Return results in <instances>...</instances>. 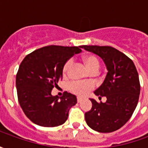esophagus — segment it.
Wrapping results in <instances>:
<instances>
[{
	"label": "esophagus",
	"mask_w": 148,
	"mask_h": 148,
	"mask_svg": "<svg viewBox=\"0 0 148 148\" xmlns=\"http://www.w3.org/2000/svg\"><path fill=\"white\" fill-rule=\"evenodd\" d=\"M77 102L80 103L81 101H82V97H77Z\"/></svg>",
	"instance_id": "1"
}]
</instances>
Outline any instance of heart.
Here are the masks:
<instances>
[{"instance_id":"heart-1","label":"heart","mask_w":148,"mask_h":148,"mask_svg":"<svg viewBox=\"0 0 148 148\" xmlns=\"http://www.w3.org/2000/svg\"><path fill=\"white\" fill-rule=\"evenodd\" d=\"M84 64L86 65L87 69L91 73H97L99 71L101 63L99 59L93 55H86L82 58ZM73 64V62L71 59H69L65 62L64 66L62 67V75L66 77L67 76L69 71L71 70ZM93 88V84L91 82H71L68 84V89L71 93L77 94L79 96L86 95L90 90Z\"/></svg>"}]
</instances>
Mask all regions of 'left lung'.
<instances>
[{"instance_id": "8db88e82", "label": "left lung", "mask_w": 148, "mask_h": 148, "mask_svg": "<svg viewBox=\"0 0 148 148\" xmlns=\"http://www.w3.org/2000/svg\"><path fill=\"white\" fill-rule=\"evenodd\" d=\"M102 58L108 73L101 86L94 91L97 96L106 97V102L91 99L92 108L85 113L88 126L98 132H112L127 123L136 108L140 84L136 68L132 59L109 46H81Z\"/></svg>"}]
</instances>
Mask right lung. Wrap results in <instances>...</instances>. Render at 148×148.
Here are the masks:
<instances>
[{
	"mask_svg": "<svg viewBox=\"0 0 148 148\" xmlns=\"http://www.w3.org/2000/svg\"><path fill=\"white\" fill-rule=\"evenodd\" d=\"M79 47L47 46L27 55L21 62L16 77L18 101L24 114L34 124L56 127L67 120L77 97L64 92L60 98L51 91L62 79L65 62L82 51Z\"/></svg>",
	"mask_w": 148,
	"mask_h": 148,
	"instance_id": "1",
	"label": "right lung"
}]
</instances>
